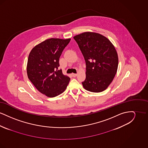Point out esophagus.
I'll use <instances>...</instances> for the list:
<instances>
[{
    "label": "esophagus",
    "mask_w": 148,
    "mask_h": 148,
    "mask_svg": "<svg viewBox=\"0 0 148 148\" xmlns=\"http://www.w3.org/2000/svg\"><path fill=\"white\" fill-rule=\"evenodd\" d=\"M72 75H73V77H77V74L73 73V74H72Z\"/></svg>",
    "instance_id": "esophagus-1"
}]
</instances>
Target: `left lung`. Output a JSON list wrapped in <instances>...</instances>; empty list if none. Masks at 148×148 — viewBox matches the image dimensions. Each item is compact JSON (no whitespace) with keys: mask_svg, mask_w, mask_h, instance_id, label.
Segmentation results:
<instances>
[{"mask_svg":"<svg viewBox=\"0 0 148 148\" xmlns=\"http://www.w3.org/2000/svg\"><path fill=\"white\" fill-rule=\"evenodd\" d=\"M86 63V78L82 84L89 92L105 90L112 82L118 66V56L106 36L84 32L74 36Z\"/></svg>","mask_w":148,"mask_h":148,"instance_id":"obj_1","label":"left lung"}]
</instances>
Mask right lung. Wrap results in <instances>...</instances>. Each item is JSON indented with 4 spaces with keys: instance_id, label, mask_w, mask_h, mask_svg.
Returning a JSON list of instances; mask_svg holds the SVG:
<instances>
[{
    "instance_id": "right-lung-1",
    "label": "right lung",
    "mask_w": 148,
    "mask_h": 148,
    "mask_svg": "<svg viewBox=\"0 0 148 148\" xmlns=\"http://www.w3.org/2000/svg\"><path fill=\"white\" fill-rule=\"evenodd\" d=\"M71 39L50 38L35 46L29 55L27 67L29 79L39 92L50 98L66 89L70 77L59 70V58Z\"/></svg>"
}]
</instances>
